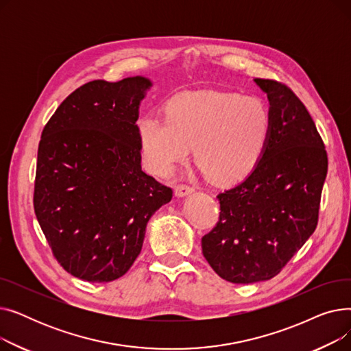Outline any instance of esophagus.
Wrapping results in <instances>:
<instances>
[{"mask_svg": "<svg viewBox=\"0 0 351 351\" xmlns=\"http://www.w3.org/2000/svg\"><path fill=\"white\" fill-rule=\"evenodd\" d=\"M193 192H195V189L192 186H186V185H179L175 188V195L178 197H185Z\"/></svg>", "mask_w": 351, "mask_h": 351, "instance_id": "1", "label": "esophagus"}]
</instances>
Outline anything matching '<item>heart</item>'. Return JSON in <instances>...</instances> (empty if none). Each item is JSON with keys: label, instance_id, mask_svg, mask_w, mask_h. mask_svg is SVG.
Masks as SVG:
<instances>
[{"label": "heart", "instance_id": "heart-1", "mask_svg": "<svg viewBox=\"0 0 351 351\" xmlns=\"http://www.w3.org/2000/svg\"><path fill=\"white\" fill-rule=\"evenodd\" d=\"M145 168L169 176L193 156L220 185L245 179L259 163L270 134V115L257 98L219 90L183 92L165 106V118L145 114L136 122Z\"/></svg>", "mask_w": 351, "mask_h": 351}]
</instances>
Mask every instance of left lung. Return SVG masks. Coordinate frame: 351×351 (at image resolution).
Listing matches in <instances>:
<instances>
[{
  "instance_id": "left-lung-1",
  "label": "left lung",
  "mask_w": 351,
  "mask_h": 351,
  "mask_svg": "<svg viewBox=\"0 0 351 351\" xmlns=\"http://www.w3.org/2000/svg\"><path fill=\"white\" fill-rule=\"evenodd\" d=\"M269 99L270 134L249 176L219 193V222L202 237L205 259L230 283L265 282L315 232L327 154L308 110L286 85L254 80Z\"/></svg>"
}]
</instances>
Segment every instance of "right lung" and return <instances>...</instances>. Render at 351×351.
I'll return each mask as SVG.
<instances>
[{
  "mask_svg": "<svg viewBox=\"0 0 351 351\" xmlns=\"http://www.w3.org/2000/svg\"><path fill=\"white\" fill-rule=\"evenodd\" d=\"M152 81H92L45 125L36 160L34 209L58 263L75 278L119 279L141 253L146 225L172 189L146 175L136 132Z\"/></svg>",
  "mask_w": 351,
  "mask_h": 351,
  "instance_id": "obj_1",
  "label": "right lung"
}]
</instances>
